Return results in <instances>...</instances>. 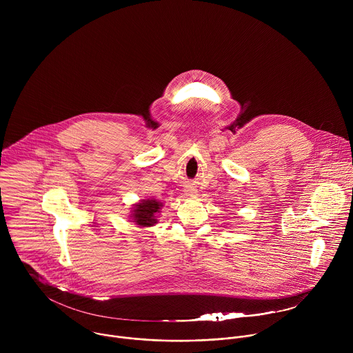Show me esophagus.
Segmentation results:
<instances>
[{"mask_svg":"<svg viewBox=\"0 0 353 353\" xmlns=\"http://www.w3.org/2000/svg\"><path fill=\"white\" fill-rule=\"evenodd\" d=\"M185 195H188V196H195V195H196V190H194V188H187V190H185Z\"/></svg>","mask_w":353,"mask_h":353,"instance_id":"esophagus-1","label":"esophagus"}]
</instances>
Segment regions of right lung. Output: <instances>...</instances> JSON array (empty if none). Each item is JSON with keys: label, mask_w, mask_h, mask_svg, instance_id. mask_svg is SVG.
Returning a JSON list of instances; mask_svg holds the SVG:
<instances>
[{"label": "right lung", "mask_w": 353, "mask_h": 353, "mask_svg": "<svg viewBox=\"0 0 353 353\" xmlns=\"http://www.w3.org/2000/svg\"><path fill=\"white\" fill-rule=\"evenodd\" d=\"M163 204L155 198L139 199L137 204H132L130 219L139 228H150L158 223L157 214L161 212Z\"/></svg>", "instance_id": "right-lung-1"}]
</instances>
